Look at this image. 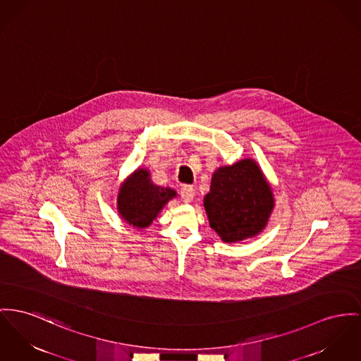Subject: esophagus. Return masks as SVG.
I'll list each match as a JSON object with an SVG mask.
<instances>
[{"label": "esophagus", "mask_w": 361, "mask_h": 361, "mask_svg": "<svg viewBox=\"0 0 361 361\" xmlns=\"http://www.w3.org/2000/svg\"><path fill=\"white\" fill-rule=\"evenodd\" d=\"M194 188L192 186H183L182 190H180V197H182V201L183 202H192V198H194Z\"/></svg>", "instance_id": "34e87169"}]
</instances>
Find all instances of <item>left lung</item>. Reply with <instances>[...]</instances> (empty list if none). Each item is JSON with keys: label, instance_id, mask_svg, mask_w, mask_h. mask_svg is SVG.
<instances>
[{"label": "left lung", "instance_id": "left-lung-1", "mask_svg": "<svg viewBox=\"0 0 361 361\" xmlns=\"http://www.w3.org/2000/svg\"><path fill=\"white\" fill-rule=\"evenodd\" d=\"M274 205L272 189L252 159L217 169L204 197L209 226L223 242L230 243L259 235Z\"/></svg>", "mask_w": 361, "mask_h": 361}]
</instances>
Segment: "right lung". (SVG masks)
<instances>
[{"label": "right lung", "mask_w": 361, "mask_h": 361, "mask_svg": "<svg viewBox=\"0 0 361 361\" xmlns=\"http://www.w3.org/2000/svg\"><path fill=\"white\" fill-rule=\"evenodd\" d=\"M176 192L152 182L149 171H134L121 186L118 194V211L123 220L137 228H146L159 216Z\"/></svg>", "instance_id": "right-lung-1"}]
</instances>
